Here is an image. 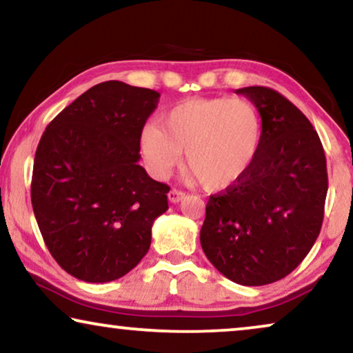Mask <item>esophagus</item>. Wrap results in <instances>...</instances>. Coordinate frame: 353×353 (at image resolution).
<instances>
[{"mask_svg": "<svg viewBox=\"0 0 353 353\" xmlns=\"http://www.w3.org/2000/svg\"><path fill=\"white\" fill-rule=\"evenodd\" d=\"M185 196H186L185 192L176 190V188H173V190H170V192H168V201L173 202V204H176V202H180Z\"/></svg>", "mask_w": 353, "mask_h": 353, "instance_id": "obj_1", "label": "esophagus"}]
</instances>
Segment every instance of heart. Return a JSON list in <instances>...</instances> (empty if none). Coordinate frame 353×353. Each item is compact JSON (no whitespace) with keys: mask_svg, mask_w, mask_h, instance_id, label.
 I'll return each instance as SVG.
<instances>
[{"mask_svg":"<svg viewBox=\"0 0 353 353\" xmlns=\"http://www.w3.org/2000/svg\"><path fill=\"white\" fill-rule=\"evenodd\" d=\"M161 123H148L139 138L144 162L159 180L185 151L186 167L204 190H225L249 170L262 146V117L239 96L186 101L167 110Z\"/></svg>","mask_w":353,"mask_h":353,"instance_id":"1","label":"heart"}]
</instances>
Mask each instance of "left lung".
I'll return each instance as SVG.
<instances>
[{
  "label": "left lung",
  "instance_id": "left-lung-1",
  "mask_svg": "<svg viewBox=\"0 0 353 353\" xmlns=\"http://www.w3.org/2000/svg\"><path fill=\"white\" fill-rule=\"evenodd\" d=\"M257 108L262 146L248 172L209 197L201 245L231 281L263 286L288 276L320 234L326 157L310 120L267 86L236 90Z\"/></svg>",
  "mask_w": 353,
  "mask_h": 353
}]
</instances>
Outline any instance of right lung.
<instances>
[{
	"instance_id": "obj_1",
	"label": "right lung",
	"mask_w": 353,
	"mask_h": 353,
	"mask_svg": "<svg viewBox=\"0 0 353 353\" xmlns=\"http://www.w3.org/2000/svg\"><path fill=\"white\" fill-rule=\"evenodd\" d=\"M161 94L110 80L56 115L38 143L32 207L48 250L86 283L137 267L170 188L139 165V138Z\"/></svg>"
}]
</instances>
